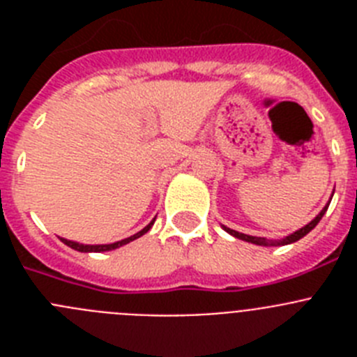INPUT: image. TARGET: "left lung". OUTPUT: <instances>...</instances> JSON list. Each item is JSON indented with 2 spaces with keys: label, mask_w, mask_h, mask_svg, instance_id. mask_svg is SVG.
Instances as JSON below:
<instances>
[{
  "label": "left lung",
  "mask_w": 357,
  "mask_h": 357,
  "mask_svg": "<svg viewBox=\"0 0 357 357\" xmlns=\"http://www.w3.org/2000/svg\"><path fill=\"white\" fill-rule=\"evenodd\" d=\"M333 195H334V191H333ZM331 200H333V198H331ZM331 200L327 202V206L324 207V209H321L320 213H318L317 216H314V220H311V222H309L307 225H304V227H302V229L295 230L293 234L286 236V238L277 239V241H272V239H266V238H257V236L243 234V232H238V230H232V229H229V227H225V225H222V227H223V230H225V232H229L230 236H234V238L243 239V241H247V243H254V245H259V247H280V245H291V243L298 241V239L304 238L305 234H309V232H311V230H313L314 227L318 225V222H320V220H321V216L326 214V211H327V207H329Z\"/></svg>",
  "instance_id": "left-lung-1"
}]
</instances>
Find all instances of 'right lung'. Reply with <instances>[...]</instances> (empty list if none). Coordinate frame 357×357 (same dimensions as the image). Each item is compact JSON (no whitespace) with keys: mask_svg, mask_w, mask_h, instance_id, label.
Returning a JSON list of instances; mask_svg holds the SVG:
<instances>
[{"mask_svg":"<svg viewBox=\"0 0 357 357\" xmlns=\"http://www.w3.org/2000/svg\"><path fill=\"white\" fill-rule=\"evenodd\" d=\"M153 222H155V218H153V220H151V222L148 223L143 230H139L137 234L130 236V238L121 239V241L109 243V245H84V243H77V241H71V239H64V238H61V241L64 243V245H68V247H71L73 250H78V252H109V250H114V248L123 247V245H127V243L134 241V239L141 238L143 234H146L148 230L151 229V225H153Z\"/></svg>","mask_w":357,"mask_h":357,"instance_id":"1","label":"right lung"}]
</instances>
